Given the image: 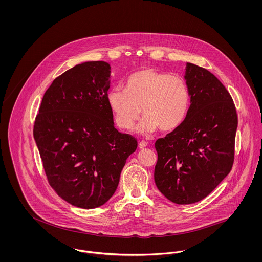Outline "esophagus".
<instances>
[{"mask_svg":"<svg viewBox=\"0 0 262 262\" xmlns=\"http://www.w3.org/2000/svg\"><path fill=\"white\" fill-rule=\"evenodd\" d=\"M139 146H140V148H144V147L147 146V143H146L145 141H140V142H139Z\"/></svg>","mask_w":262,"mask_h":262,"instance_id":"1","label":"esophagus"}]
</instances>
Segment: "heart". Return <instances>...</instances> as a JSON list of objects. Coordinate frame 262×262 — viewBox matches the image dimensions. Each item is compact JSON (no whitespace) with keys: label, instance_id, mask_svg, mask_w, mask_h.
Segmentation results:
<instances>
[{"label":"heart","instance_id":"obj_1","mask_svg":"<svg viewBox=\"0 0 262 262\" xmlns=\"http://www.w3.org/2000/svg\"><path fill=\"white\" fill-rule=\"evenodd\" d=\"M106 100L119 127L129 130L140 120L144 121L140 133H152L160 128L167 133L178 128L185 120L189 106L188 85L181 76L143 69L129 76L125 91L113 89Z\"/></svg>","mask_w":262,"mask_h":262}]
</instances>
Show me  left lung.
I'll use <instances>...</instances> for the list:
<instances>
[{"label":"left lung","instance_id":"obj_1","mask_svg":"<svg viewBox=\"0 0 262 262\" xmlns=\"http://www.w3.org/2000/svg\"><path fill=\"white\" fill-rule=\"evenodd\" d=\"M190 106L181 125L156 141L155 181L178 204L206 198L230 172L234 161L237 114L233 100L213 74L187 62Z\"/></svg>","mask_w":262,"mask_h":262}]
</instances>
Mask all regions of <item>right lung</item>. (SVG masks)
Listing matches in <instances>:
<instances>
[{
	"instance_id": "add662e5",
	"label": "right lung",
	"mask_w": 262,
	"mask_h": 262,
	"mask_svg": "<svg viewBox=\"0 0 262 262\" xmlns=\"http://www.w3.org/2000/svg\"><path fill=\"white\" fill-rule=\"evenodd\" d=\"M111 66L85 61L56 78L43 95L34 138L50 185L66 202L99 207L117 190L138 141L114 125L106 96Z\"/></svg>"
}]
</instances>
